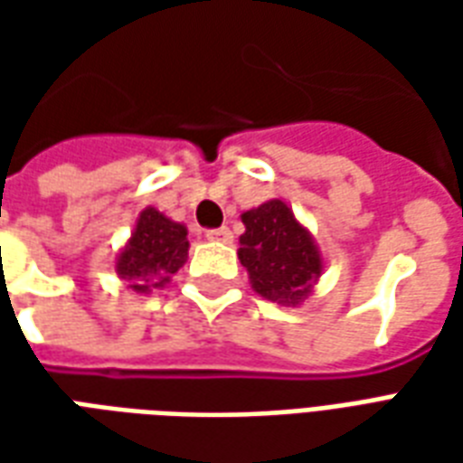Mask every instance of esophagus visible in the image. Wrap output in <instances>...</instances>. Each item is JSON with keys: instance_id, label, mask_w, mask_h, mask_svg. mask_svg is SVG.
<instances>
[{"instance_id": "34e87169", "label": "esophagus", "mask_w": 463, "mask_h": 463, "mask_svg": "<svg viewBox=\"0 0 463 463\" xmlns=\"http://www.w3.org/2000/svg\"><path fill=\"white\" fill-rule=\"evenodd\" d=\"M205 238L213 242H231L232 232H231V228H215V231L205 232Z\"/></svg>"}]
</instances>
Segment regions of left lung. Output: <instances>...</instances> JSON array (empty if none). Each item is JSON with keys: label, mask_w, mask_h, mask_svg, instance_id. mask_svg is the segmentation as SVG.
Here are the masks:
<instances>
[{"label": "left lung", "mask_w": 463, "mask_h": 463, "mask_svg": "<svg viewBox=\"0 0 463 463\" xmlns=\"http://www.w3.org/2000/svg\"><path fill=\"white\" fill-rule=\"evenodd\" d=\"M242 268L252 290L278 305H302L322 275V252L312 232L302 225L285 201L272 198L241 215Z\"/></svg>", "instance_id": "8db88e82"}]
</instances>
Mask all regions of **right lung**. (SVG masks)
<instances>
[{
    "label": "right lung",
    "instance_id": "right-lung-1",
    "mask_svg": "<svg viewBox=\"0 0 463 463\" xmlns=\"http://www.w3.org/2000/svg\"><path fill=\"white\" fill-rule=\"evenodd\" d=\"M185 235L183 222L171 221L153 205L143 208L131 238L116 255V275L141 295L165 288L188 258Z\"/></svg>",
    "mask_w": 463,
    "mask_h": 463
}]
</instances>
